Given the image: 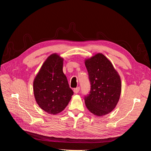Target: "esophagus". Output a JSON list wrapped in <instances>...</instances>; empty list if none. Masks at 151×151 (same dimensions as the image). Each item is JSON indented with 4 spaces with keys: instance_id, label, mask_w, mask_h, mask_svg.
<instances>
[{
    "instance_id": "34e87169",
    "label": "esophagus",
    "mask_w": 151,
    "mask_h": 151,
    "mask_svg": "<svg viewBox=\"0 0 151 151\" xmlns=\"http://www.w3.org/2000/svg\"><path fill=\"white\" fill-rule=\"evenodd\" d=\"M79 91H80V88H79V87H77V88L74 89V93H76V94L78 93L79 92Z\"/></svg>"
}]
</instances>
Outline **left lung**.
<instances>
[{
	"instance_id": "left-lung-1",
	"label": "left lung",
	"mask_w": 151,
	"mask_h": 151,
	"mask_svg": "<svg viewBox=\"0 0 151 151\" xmlns=\"http://www.w3.org/2000/svg\"><path fill=\"white\" fill-rule=\"evenodd\" d=\"M91 84L89 94L84 96L89 111L98 116L110 113L119 101L122 84L119 74L102 53L85 60Z\"/></svg>"
}]
</instances>
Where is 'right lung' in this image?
<instances>
[{"mask_svg": "<svg viewBox=\"0 0 151 151\" xmlns=\"http://www.w3.org/2000/svg\"><path fill=\"white\" fill-rule=\"evenodd\" d=\"M63 59L56 53L50 55L33 81V91L39 106L48 113L63 111L74 94L63 72Z\"/></svg>", "mask_w": 151, "mask_h": 151, "instance_id": "1", "label": "right lung"}]
</instances>
